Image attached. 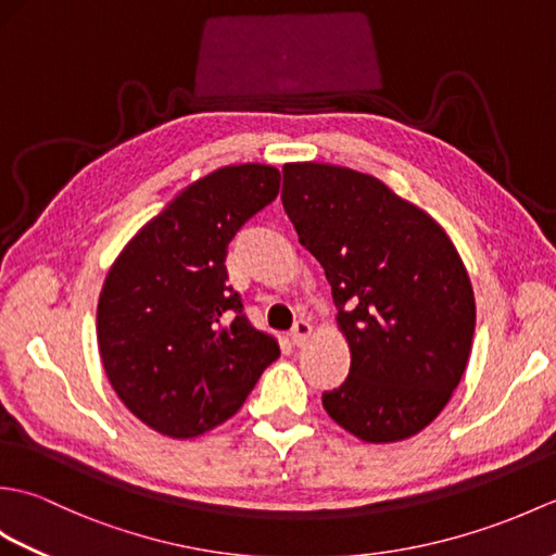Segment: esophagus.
Wrapping results in <instances>:
<instances>
[{"label":"esophagus","instance_id":"obj_1","mask_svg":"<svg viewBox=\"0 0 556 556\" xmlns=\"http://www.w3.org/2000/svg\"><path fill=\"white\" fill-rule=\"evenodd\" d=\"M311 337H313V325L308 320H299L296 325H293V329H291V341H293V344L303 346Z\"/></svg>","mask_w":556,"mask_h":556}]
</instances>
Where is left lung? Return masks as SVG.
Returning <instances> with one entry per match:
<instances>
[{
    "instance_id": "8db88e82",
    "label": "left lung",
    "mask_w": 556,
    "mask_h": 556,
    "mask_svg": "<svg viewBox=\"0 0 556 556\" xmlns=\"http://www.w3.org/2000/svg\"><path fill=\"white\" fill-rule=\"evenodd\" d=\"M281 172V203L325 269L351 351L349 380L323 406L368 444L408 440L466 372L476 296L464 260L428 212L372 174L325 162Z\"/></svg>"
}]
</instances>
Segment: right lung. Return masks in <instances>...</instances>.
Here are the masks:
<instances>
[{
  "mask_svg": "<svg viewBox=\"0 0 556 556\" xmlns=\"http://www.w3.org/2000/svg\"><path fill=\"white\" fill-rule=\"evenodd\" d=\"M279 169L245 162L188 184L116 255L98 301L102 368L148 428L191 440L229 420L277 341L241 315L227 243L279 193Z\"/></svg>",
  "mask_w": 556,
  "mask_h": 556,
  "instance_id": "obj_1",
  "label": "right lung"
}]
</instances>
